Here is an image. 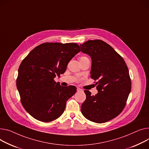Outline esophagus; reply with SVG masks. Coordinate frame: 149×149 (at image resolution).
I'll use <instances>...</instances> for the list:
<instances>
[{
    "label": "esophagus",
    "instance_id": "34e87169",
    "mask_svg": "<svg viewBox=\"0 0 149 149\" xmlns=\"http://www.w3.org/2000/svg\"><path fill=\"white\" fill-rule=\"evenodd\" d=\"M77 91L78 92H79V91H81V89L80 88L77 87Z\"/></svg>",
    "mask_w": 149,
    "mask_h": 149
}]
</instances>
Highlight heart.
I'll return each mask as SVG.
<instances>
[{"instance_id": "obj_1", "label": "heart", "mask_w": 149, "mask_h": 149, "mask_svg": "<svg viewBox=\"0 0 149 149\" xmlns=\"http://www.w3.org/2000/svg\"><path fill=\"white\" fill-rule=\"evenodd\" d=\"M81 58H87L86 57H81V58H80V59H81Z\"/></svg>"}]
</instances>
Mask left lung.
Masks as SVG:
<instances>
[{
	"label": "left lung",
	"instance_id": "obj_1",
	"mask_svg": "<svg viewBox=\"0 0 149 149\" xmlns=\"http://www.w3.org/2000/svg\"><path fill=\"white\" fill-rule=\"evenodd\" d=\"M82 53L92 59L91 78L95 80L96 95H86L83 115L90 121L102 123L117 117L123 110L131 90L128 68L113 47L101 40H88L80 44Z\"/></svg>",
	"mask_w": 149,
	"mask_h": 149
}]
</instances>
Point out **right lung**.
Returning a JSON list of instances; mask_svg holds the SVG:
<instances>
[{
    "label": "right lung",
    "instance_id": "1",
    "mask_svg": "<svg viewBox=\"0 0 149 149\" xmlns=\"http://www.w3.org/2000/svg\"><path fill=\"white\" fill-rule=\"evenodd\" d=\"M80 52L75 43H44L33 49L21 63L17 87L23 107L35 119L49 122L63 114L66 101L77 88L62 87L54 78L65 72L69 62Z\"/></svg>",
    "mask_w": 149,
    "mask_h": 149
}]
</instances>
